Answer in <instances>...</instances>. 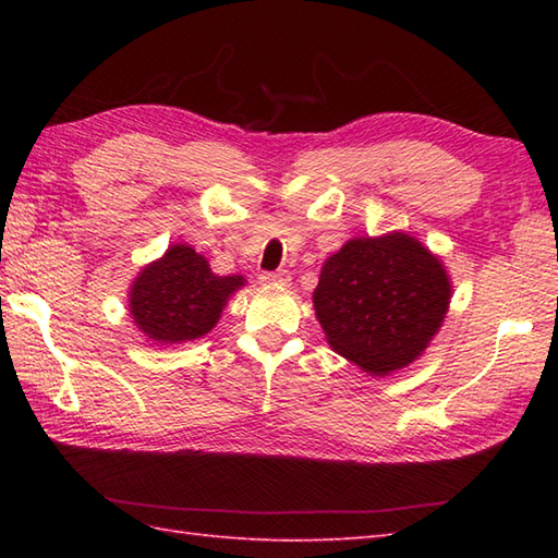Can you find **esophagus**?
<instances>
[{
  "label": "esophagus",
  "instance_id": "esophagus-1",
  "mask_svg": "<svg viewBox=\"0 0 558 558\" xmlns=\"http://www.w3.org/2000/svg\"><path fill=\"white\" fill-rule=\"evenodd\" d=\"M258 280L260 286H288L292 278L288 270H268V272H260Z\"/></svg>",
  "mask_w": 558,
  "mask_h": 558
}]
</instances>
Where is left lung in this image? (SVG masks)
<instances>
[{"mask_svg": "<svg viewBox=\"0 0 558 558\" xmlns=\"http://www.w3.org/2000/svg\"><path fill=\"white\" fill-rule=\"evenodd\" d=\"M450 278L405 232L357 236L328 256L314 310L328 345L372 376L414 362L441 328Z\"/></svg>", "mask_w": 558, "mask_h": 558, "instance_id": "left-lung-1", "label": "left lung"}]
</instances>
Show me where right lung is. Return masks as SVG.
I'll use <instances>...</instances> for the list:
<instances>
[{"label": "right lung", "mask_w": 558, "mask_h": 558, "mask_svg": "<svg viewBox=\"0 0 558 558\" xmlns=\"http://www.w3.org/2000/svg\"><path fill=\"white\" fill-rule=\"evenodd\" d=\"M242 276H216L189 244H172L138 272L129 290V312L146 338L170 345L206 336L218 324Z\"/></svg>", "instance_id": "add662e5"}]
</instances>
